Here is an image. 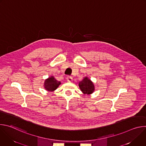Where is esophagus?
<instances>
[{"mask_svg":"<svg viewBox=\"0 0 146 146\" xmlns=\"http://www.w3.org/2000/svg\"><path fill=\"white\" fill-rule=\"evenodd\" d=\"M66 80L68 82H72L73 81V77L71 76H68L66 78Z\"/></svg>","mask_w":146,"mask_h":146,"instance_id":"esophagus-1","label":"esophagus"}]
</instances>
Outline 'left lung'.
Returning <instances> with one entry per match:
<instances>
[{
	"mask_svg": "<svg viewBox=\"0 0 146 146\" xmlns=\"http://www.w3.org/2000/svg\"><path fill=\"white\" fill-rule=\"evenodd\" d=\"M78 86L84 94L90 95L92 94L95 90L94 83L87 77H84L82 80L79 82Z\"/></svg>",
	"mask_w": 146,
	"mask_h": 146,
	"instance_id": "1",
	"label": "left lung"
}]
</instances>
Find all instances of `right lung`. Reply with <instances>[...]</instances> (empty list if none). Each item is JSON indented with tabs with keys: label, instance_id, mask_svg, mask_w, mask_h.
I'll return each mask as SVG.
<instances>
[{
	"label": "right lung",
	"instance_id": "1",
	"mask_svg": "<svg viewBox=\"0 0 146 146\" xmlns=\"http://www.w3.org/2000/svg\"><path fill=\"white\" fill-rule=\"evenodd\" d=\"M60 84L61 82L56 80L54 76H51L45 80L44 87L46 91L48 92H52L56 90Z\"/></svg>",
	"mask_w": 146,
	"mask_h": 146
}]
</instances>
